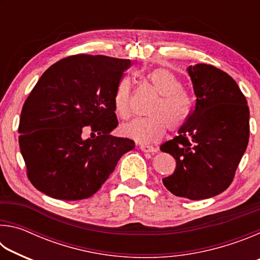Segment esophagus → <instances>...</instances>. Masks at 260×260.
<instances>
[{
	"label": "esophagus",
	"instance_id": "34e87169",
	"mask_svg": "<svg viewBox=\"0 0 260 260\" xmlns=\"http://www.w3.org/2000/svg\"><path fill=\"white\" fill-rule=\"evenodd\" d=\"M140 149L143 152H151L152 153V152H156L157 151V149L151 147V146H140Z\"/></svg>",
	"mask_w": 260,
	"mask_h": 260
}]
</instances>
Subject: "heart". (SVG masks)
Returning a JSON list of instances; mask_svg holds the SVG:
<instances>
[{
  "label": "heart",
  "mask_w": 260,
  "mask_h": 260,
  "mask_svg": "<svg viewBox=\"0 0 260 260\" xmlns=\"http://www.w3.org/2000/svg\"><path fill=\"white\" fill-rule=\"evenodd\" d=\"M148 79L160 98L149 109V118L135 119L120 127L122 134L140 144L158 142L165 135L166 128L180 129L191 111L190 99L174 73L166 69H157L149 73ZM113 105L121 119H128L132 116V85L128 78H121L118 82Z\"/></svg>",
  "instance_id": "1"
}]
</instances>
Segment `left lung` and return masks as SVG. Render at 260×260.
I'll return each instance as SVG.
<instances>
[{"label":"left lung","instance_id":"left-lung-1","mask_svg":"<svg viewBox=\"0 0 260 260\" xmlns=\"http://www.w3.org/2000/svg\"><path fill=\"white\" fill-rule=\"evenodd\" d=\"M195 107L179 135L160 150L177 161L162 183L191 201L219 195L230 187L249 142V107L236 81L208 64L188 67Z\"/></svg>","mask_w":260,"mask_h":260}]
</instances>
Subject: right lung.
<instances>
[{
    "mask_svg": "<svg viewBox=\"0 0 260 260\" xmlns=\"http://www.w3.org/2000/svg\"><path fill=\"white\" fill-rule=\"evenodd\" d=\"M129 59L74 55L57 61L25 101L19 147L33 186L56 200L88 199L116 169L133 140L117 138L113 96ZM88 128L93 138L85 139Z\"/></svg>",
    "mask_w": 260,
    "mask_h": 260,
    "instance_id": "add662e5",
    "label": "right lung"
}]
</instances>
